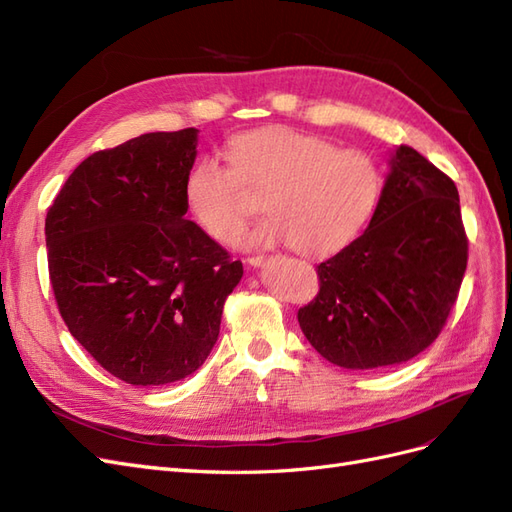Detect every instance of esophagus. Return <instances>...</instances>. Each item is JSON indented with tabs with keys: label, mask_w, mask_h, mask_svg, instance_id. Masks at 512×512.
<instances>
[{
	"label": "esophagus",
	"mask_w": 512,
	"mask_h": 512,
	"mask_svg": "<svg viewBox=\"0 0 512 512\" xmlns=\"http://www.w3.org/2000/svg\"><path fill=\"white\" fill-rule=\"evenodd\" d=\"M246 261H249L251 266L257 268V266H263V261H266V255H253V257H249Z\"/></svg>",
	"instance_id": "obj_1"
}]
</instances>
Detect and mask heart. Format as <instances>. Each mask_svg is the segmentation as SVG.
Returning a JSON list of instances; mask_svg holds the SVG:
<instances>
[{"label":"heart","mask_w":512,"mask_h":512,"mask_svg":"<svg viewBox=\"0 0 512 512\" xmlns=\"http://www.w3.org/2000/svg\"><path fill=\"white\" fill-rule=\"evenodd\" d=\"M244 189L266 193L270 219L244 238L246 246L291 244L325 257L349 244L376 204L381 174L370 155L338 148L289 127L244 131L229 142V166L197 159L185 176V202L195 223L232 244L257 212Z\"/></svg>","instance_id":"heart-1"}]
</instances>
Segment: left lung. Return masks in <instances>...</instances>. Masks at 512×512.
<instances>
[{"instance_id":"left-lung-1","label":"left lung","mask_w":512,"mask_h":512,"mask_svg":"<svg viewBox=\"0 0 512 512\" xmlns=\"http://www.w3.org/2000/svg\"><path fill=\"white\" fill-rule=\"evenodd\" d=\"M366 232L319 263L317 298L298 310L315 351L346 370L404 364L449 319L468 266L453 180L415 148H395Z\"/></svg>"}]
</instances>
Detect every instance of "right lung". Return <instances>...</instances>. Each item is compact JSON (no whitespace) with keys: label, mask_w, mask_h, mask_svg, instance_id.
<instances>
[{"label":"right lung","mask_w":512,"mask_h":512,"mask_svg":"<svg viewBox=\"0 0 512 512\" xmlns=\"http://www.w3.org/2000/svg\"><path fill=\"white\" fill-rule=\"evenodd\" d=\"M197 129L155 131L87 157L46 214L48 274L70 334L129 385H168L200 368L242 278L187 221Z\"/></svg>","instance_id":"1"}]
</instances>
